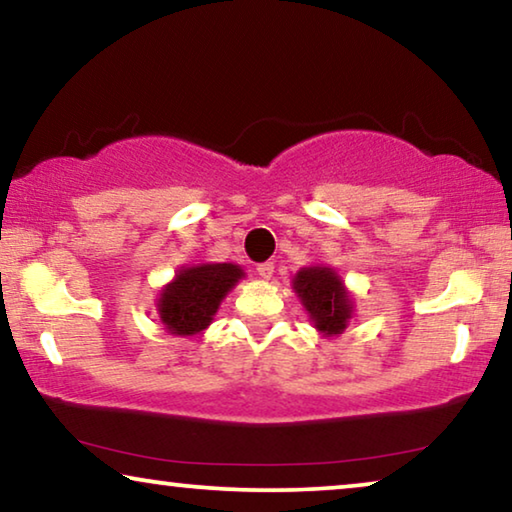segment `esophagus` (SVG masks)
I'll return each mask as SVG.
<instances>
[{
    "instance_id": "esophagus-1",
    "label": "esophagus",
    "mask_w": 512,
    "mask_h": 512,
    "mask_svg": "<svg viewBox=\"0 0 512 512\" xmlns=\"http://www.w3.org/2000/svg\"><path fill=\"white\" fill-rule=\"evenodd\" d=\"M256 272H258V275H261L263 279H270L272 275H275V263H258L256 265Z\"/></svg>"
}]
</instances>
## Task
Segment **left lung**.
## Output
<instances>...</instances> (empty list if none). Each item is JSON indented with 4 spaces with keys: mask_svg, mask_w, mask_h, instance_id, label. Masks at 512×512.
Returning a JSON list of instances; mask_svg holds the SVG:
<instances>
[{
    "mask_svg": "<svg viewBox=\"0 0 512 512\" xmlns=\"http://www.w3.org/2000/svg\"><path fill=\"white\" fill-rule=\"evenodd\" d=\"M293 289L321 333L335 335L345 331L352 317V300L347 298L340 277L331 268L300 270L293 279Z\"/></svg>",
    "mask_w": 512,
    "mask_h": 512,
    "instance_id": "left-lung-1",
    "label": "left lung"
}]
</instances>
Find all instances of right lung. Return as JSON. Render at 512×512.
I'll return each instance as SVG.
<instances>
[{
    "instance_id": "add662e5",
    "label": "right lung",
    "mask_w": 512,
    "mask_h": 512,
    "mask_svg": "<svg viewBox=\"0 0 512 512\" xmlns=\"http://www.w3.org/2000/svg\"><path fill=\"white\" fill-rule=\"evenodd\" d=\"M242 270L233 263H207L181 270L160 293L158 312L167 331L193 335L209 326L223 296L233 289Z\"/></svg>"
}]
</instances>
